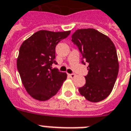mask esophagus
<instances>
[{"instance_id": "obj_1", "label": "esophagus", "mask_w": 131, "mask_h": 131, "mask_svg": "<svg viewBox=\"0 0 131 131\" xmlns=\"http://www.w3.org/2000/svg\"><path fill=\"white\" fill-rule=\"evenodd\" d=\"M68 75H69L70 77V78H72V79L74 78V77H75V74H69Z\"/></svg>"}]
</instances>
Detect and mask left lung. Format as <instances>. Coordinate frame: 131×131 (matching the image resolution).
<instances>
[{"label":"left lung","mask_w":131,"mask_h":131,"mask_svg":"<svg viewBox=\"0 0 131 131\" xmlns=\"http://www.w3.org/2000/svg\"><path fill=\"white\" fill-rule=\"evenodd\" d=\"M72 41L89 64L85 85L79 88V93L90 102H101L111 94L117 77L115 46L108 36L92 28L77 29Z\"/></svg>","instance_id":"1"}]
</instances>
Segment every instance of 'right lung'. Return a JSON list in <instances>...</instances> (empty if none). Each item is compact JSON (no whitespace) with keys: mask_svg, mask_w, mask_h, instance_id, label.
<instances>
[{"mask_svg":"<svg viewBox=\"0 0 131 131\" xmlns=\"http://www.w3.org/2000/svg\"><path fill=\"white\" fill-rule=\"evenodd\" d=\"M70 31L40 30L25 40L19 49L17 69L25 90L32 98L47 101L54 96L67 78L66 72L52 68L57 64L55 47Z\"/></svg>","mask_w":131,"mask_h":131,"instance_id":"add662e5","label":"right lung"}]
</instances>
